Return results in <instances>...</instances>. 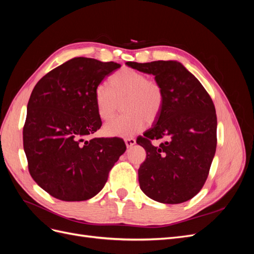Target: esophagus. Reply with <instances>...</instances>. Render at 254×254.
<instances>
[{
  "mask_svg": "<svg viewBox=\"0 0 254 254\" xmlns=\"http://www.w3.org/2000/svg\"><path fill=\"white\" fill-rule=\"evenodd\" d=\"M125 144L127 147H131V146H133L135 144V140L133 139V137H128V139H125Z\"/></svg>",
  "mask_w": 254,
  "mask_h": 254,
  "instance_id": "1",
  "label": "esophagus"
}]
</instances>
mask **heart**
<instances>
[{
    "label": "heart",
    "mask_w": 254,
    "mask_h": 254,
    "mask_svg": "<svg viewBox=\"0 0 254 254\" xmlns=\"http://www.w3.org/2000/svg\"><path fill=\"white\" fill-rule=\"evenodd\" d=\"M97 113L103 121L112 120L123 104L124 115L104 128L106 134L128 137L152 124L161 115L165 104L164 89L158 80L145 74L125 67L115 73L109 87L98 84L94 90Z\"/></svg>",
    "instance_id": "obj_1"
}]
</instances>
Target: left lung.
<instances>
[{
  "label": "left lung",
  "instance_id": "8db88e82",
  "mask_svg": "<svg viewBox=\"0 0 254 254\" xmlns=\"http://www.w3.org/2000/svg\"><path fill=\"white\" fill-rule=\"evenodd\" d=\"M152 74L164 89L165 104L159 119L136 143L146 150L139 168L143 193L158 202L188 201L202 189L217 145V118L209 93L178 61L126 63ZM165 138L159 146L152 139Z\"/></svg>",
  "mask_w": 254,
  "mask_h": 254
}]
</instances>
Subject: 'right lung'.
<instances>
[{"mask_svg":"<svg viewBox=\"0 0 254 254\" xmlns=\"http://www.w3.org/2000/svg\"><path fill=\"white\" fill-rule=\"evenodd\" d=\"M119 67L113 61L75 57L44 75L30 94L23 127L28 171L59 200L94 197L126 150L120 137L84 140L102 126L94 90Z\"/></svg>","mask_w":254,"mask_h":254,"instance_id":"obj_1","label":"right lung"}]
</instances>
